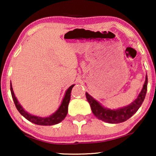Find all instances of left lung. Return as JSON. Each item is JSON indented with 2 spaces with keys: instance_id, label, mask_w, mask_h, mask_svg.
<instances>
[{
  "instance_id": "1",
  "label": "left lung",
  "mask_w": 156,
  "mask_h": 156,
  "mask_svg": "<svg viewBox=\"0 0 156 156\" xmlns=\"http://www.w3.org/2000/svg\"><path fill=\"white\" fill-rule=\"evenodd\" d=\"M147 84H148V76L146 74L144 87L137 99L127 106L118 108V109L112 110L104 107L87 92H86V97L87 101L90 104L93 114L97 118L109 123H122L131 118L141 106L146 97Z\"/></svg>"
}]
</instances>
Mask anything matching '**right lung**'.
<instances>
[{
    "mask_svg": "<svg viewBox=\"0 0 156 156\" xmlns=\"http://www.w3.org/2000/svg\"><path fill=\"white\" fill-rule=\"evenodd\" d=\"M74 84H72L70 86L68 89L66 91L65 97L62 101V104L60 106H59L58 109L55 112L54 114L51 115V116L48 117H40L37 116H34L23 109V108L21 106V105L19 104L18 99H16V96L14 94L13 90H12V84L10 83V91H11V95L13 99V101L16 105L17 109L20 114L25 117L27 120H28L30 122L35 123L37 125H41V126H52L55 124H57L59 122H61L67 116L68 112V105H69L70 97H71V92L72 89L73 88Z\"/></svg>",
    "mask_w": 156,
    "mask_h": 156,
    "instance_id": "1",
    "label": "right lung"
}]
</instances>
